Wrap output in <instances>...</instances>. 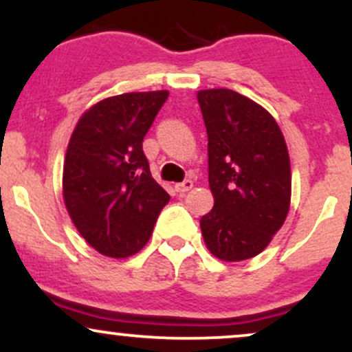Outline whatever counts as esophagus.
<instances>
[{
  "label": "esophagus",
  "instance_id": "esophagus-1",
  "mask_svg": "<svg viewBox=\"0 0 352 352\" xmlns=\"http://www.w3.org/2000/svg\"><path fill=\"white\" fill-rule=\"evenodd\" d=\"M193 187V182L190 180V179H187V180H184V182H180V184H177L175 185V190L179 193H185V192H188L190 188Z\"/></svg>",
  "mask_w": 352,
  "mask_h": 352
}]
</instances>
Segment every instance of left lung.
Returning <instances> with one entry per match:
<instances>
[{"label": "left lung", "mask_w": 352, "mask_h": 352, "mask_svg": "<svg viewBox=\"0 0 352 352\" xmlns=\"http://www.w3.org/2000/svg\"><path fill=\"white\" fill-rule=\"evenodd\" d=\"M197 98L215 199L200 220L201 235L220 260H248L263 252L288 215V148L276 120L252 99L230 89H207Z\"/></svg>", "instance_id": "left-lung-1"}]
</instances>
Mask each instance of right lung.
Masks as SVG:
<instances>
[{"label":"right lung","instance_id":"obj_1","mask_svg":"<svg viewBox=\"0 0 352 352\" xmlns=\"http://www.w3.org/2000/svg\"><path fill=\"white\" fill-rule=\"evenodd\" d=\"M167 91L100 100L79 119L67 145L63 193L72 223L99 253L131 256L144 248L170 200L152 179L142 140Z\"/></svg>","mask_w":352,"mask_h":352}]
</instances>
